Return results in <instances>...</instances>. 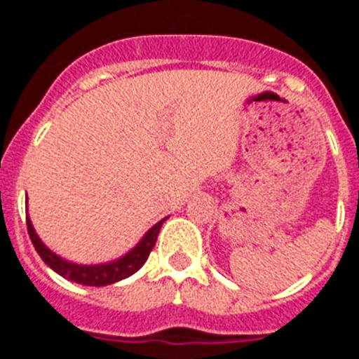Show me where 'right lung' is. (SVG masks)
<instances>
[{
  "instance_id": "add662e5",
  "label": "right lung",
  "mask_w": 359,
  "mask_h": 359,
  "mask_svg": "<svg viewBox=\"0 0 359 359\" xmlns=\"http://www.w3.org/2000/svg\"><path fill=\"white\" fill-rule=\"evenodd\" d=\"M169 219V217H165ZM165 219L158 221L152 228H149L145 231V236L142 237L140 243L136 244L135 248L129 250L126 255L118 257L115 261L102 262V264H77V262L66 261L61 255L53 253L52 250L39 239V236L34 230V224H32L30 217H27V228L28 236H30L32 244L36 252L39 253V257L44 261V264L52 268L55 273H59L61 277L68 278L72 282H77L82 286H109V284H115V282L123 280V278L131 277L133 273H136L142 266L147 261L149 253L154 248L156 244L158 233H160L161 224L165 223Z\"/></svg>"
}]
</instances>
